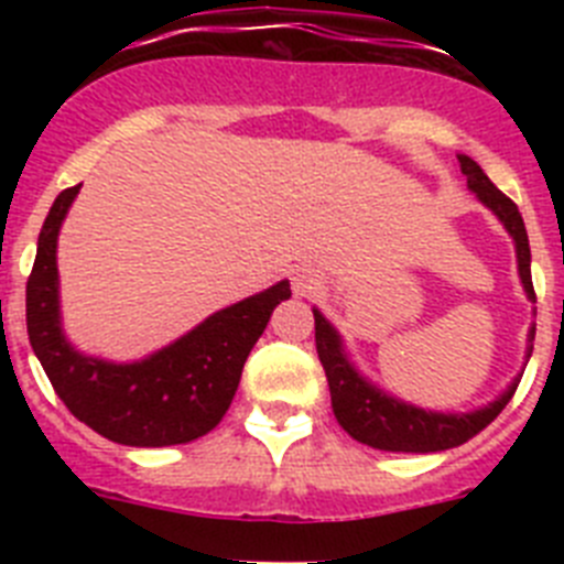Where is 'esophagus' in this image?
I'll list each match as a JSON object with an SVG mask.
<instances>
[{
    "label": "esophagus",
    "mask_w": 564,
    "mask_h": 564,
    "mask_svg": "<svg viewBox=\"0 0 564 564\" xmlns=\"http://www.w3.org/2000/svg\"><path fill=\"white\" fill-rule=\"evenodd\" d=\"M318 288H322V279H318L316 271H311V268H299V271H293V293H296V296H313Z\"/></svg>",
    "instance_id": "1"
}]
</instances>
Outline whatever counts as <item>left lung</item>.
Masks as SVG:
<instances>
[{
	"mask_svg": "<svg viewBox=\"0 0 564 564\" xmlns=\"http://www.w3.org/2000/svg\"><path fill=\"white\" fill-rule=\"evenodd\" d=\"M460 161V172L466 174L468 188L477 194V200L495 214L508 237L514 239L517 248V271H520L522 291L531 302L534 296V282H531V248H528V234L522 214L514 203L508 200L506 194L488 181L486 172L477 166L468 154H457ZM313 318H316V350L318 361L325 367L327 383H330V401H333V415L341 423V430L358 443H367L372 449L381 452H415V455H426V452H443L455 449L468 437H475L482 432L488 423L495 421L506 403L514 395L517 383H520L522 372L508 383L506 392L488 401L486 406L471 412H435L423 410L415 403H406L401 398L390 395L381 390L378 383L358 372L356 364L350 361L344 341L338 336L336 327L325 318V313L313 307ZM534 333L536 325L528 330V347H525V361L531 358L534 350Z\"/></svg>",
	"mask_w": 564,
	"mask_h": 564,
	"instance_id": "1",
	"label": "left lung"
}]
</instances>
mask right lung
Listing matches in <instances>:
<instances>
[{"mask_svg": "<svg viewBox=\"0 0 564 564\" xmlns=\"http://www.w3.org/2000/svg\"><path fill=\"white\" fill-rule=\"evenodd\" d=\"M82 186L64 188L39 234L28 279V336L56 395L89 430L123 446H177L212 432L234 401L239 376L279 302L282 279L268 291L212 313L206 322L138 361H107L69 344L62 327L56 246Z\"/></svg>", "mask_w": 564, "mask_h": 564, "instance_id": "right-lung-1", "label": "right lung"}]
</instances>
